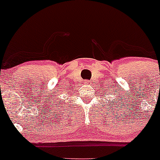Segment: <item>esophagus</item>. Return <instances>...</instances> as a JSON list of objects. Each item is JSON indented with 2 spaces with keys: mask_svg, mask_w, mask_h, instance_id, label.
Instances as JSON below:
<instances>
[{
  "mask_svg": "<svg viewBox=\"0 0 160 160\" xmlns=\"http://www.w3.org/2000/svg\"><path fill=\"white\" fill-rule=\"evenodd\" d=\"M91 83L90 80H85V81H84L85 84H89V83Z\"/></svg>",
  "mask_w": 160,
  "mask_h": 160,
  "instance_id": "obj_1",
  "label": "esophagus"
}]
</instances>
